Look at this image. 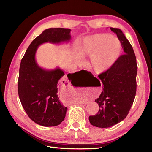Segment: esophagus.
Returning a JSON list of instances; mask_svg holds the SVG:
<instances>
[{
  "label": "esophagus",
  "mask_w": 152,
  "mask_h": 152,
  "mask_svg": "<svg viewBox=\"0 0 152 152\" xmlns=\"http://www.w3.org/2000/svg\"><path fill=\"white\" fill-rule=\"evenodd\" d=\"M80 104H87V103H86V102H85V103H79Z\"/></svg>",
  "instance_id": "1"
}]
</instances>
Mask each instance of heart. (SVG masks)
<instances>
[{
	"label": "heart",
	"mask_w": 152,
	"mask_h": 152,
	"mask_svg": "<svg viewBox=\"0 0 152 152\" xmlns=\"http://www.w3.org/2000/svg\"><path fill=\"white\" fill-rule=\"evenodd\" d=\"M121 50L120 40L115 37L104 34L89 37L77 48V53L80 56H91L89 65L98 73L112 67L120 56Z\"/></svg>",
	"instance_id": "heart-1"
}]
</instances>
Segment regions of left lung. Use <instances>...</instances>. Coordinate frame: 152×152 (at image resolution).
Masks as SVG:
<instances>
[{
	"mask_svg": "<svg viewBox=\"0 0 152 152\" xmlns=\"http://www.w3.org/2000/svg\"><path fill=\"white\" fill-rule=\"evenodd\" d=\"M121 41L124 54L113 66L98 75L103 83V90L95 102L99 111L89 116L91 125L107 128L125 118L134 102L136 92V58L132 45L119 28H110Z\"/></svg>",
	"mask_w": 152,
	"mask_h": 152,
	"instance_id": "8db88e82",
	"label": "left lung"
}]
</instances>
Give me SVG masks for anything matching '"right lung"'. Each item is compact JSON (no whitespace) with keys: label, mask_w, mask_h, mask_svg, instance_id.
<instances>
[{"label":"right lung","mask_w":152,"mask_h":152,"mask_svg":"<svg viewBox=\"0 0 152 152\" xmlns=\"http://www.w3.org/2000/svg\"><path fill=\"white\" fill-rule=\"evenodd\" d=\"M70 31L63 28L45 30L32 41L21 59L18 82V94L30 118L40 126L52 127L60 124L65 119L67 108L59 102L58 94V82L65 73L59 68L49 70L40 67L35 60L36 51L40 45L45 42H69ZM72 74L67 75L69 80L72 79L68 75ZM78 78L79 76H75L72 80Z\"/></svg>","instance_id":"add662e5"}]
</instances>
